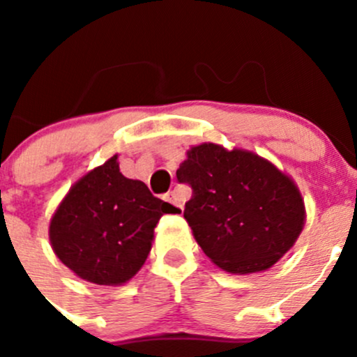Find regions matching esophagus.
<instances>
[{
    "label": "esophagus",
    "instance_id": "obj_1",
    "mask_svg": "<svg viewBox=\"0 0 357 357\" xmlns=\"http://www.w3.org/2000/svg\"><path fill=\"white\" fill-rule=\"evenodd\" d=\"M164 200H165V202H169V204H172V205H174L176 208H178V211H181V212H183V202H181V199H179L178 192H174V190H172V192L165 193Z\"/></svg>",
    "mask_w": 357,
    "mask_h": 357
}]
</instances>
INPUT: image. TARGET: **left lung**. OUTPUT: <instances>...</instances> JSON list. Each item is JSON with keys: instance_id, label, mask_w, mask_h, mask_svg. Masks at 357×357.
<instances>
[{"instance_id": "obj_1", "label": "left lung", "mask_w": 357, "mask_h": 357, "mask_svg": "<svg viewBox=\"0 0 357 357\" xmlns=\"http://www.w3.org/2000/svg\"><path fill=\"white\" fill-rule=\"evenodd\" d=\"M176 176L193 190L185 219L197 243L225 271H266L304 228V200L294 179L257 153L202 143L186 152Z\"/></svg>"}]
</instances>
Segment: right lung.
Listing matches in <instances>:
<instances>
[{
    "label": "right lung",
    "mask_w": 357,
    "mask_h": 357,
    "mask_svg": "<svg viewBox=\"0 0 357 357\" xmlns=\"http://www.w3.org/2000/svg\"><path fill=\"white\" fill-rule=\"evenodd\" d=\"M178 212L143 181L122 176L114 155L72 185L50 222V242L79 278L122 285L145 264L158 219Z\"/></svg>",
    "instance_id": "1"
}]
</instances>
